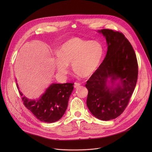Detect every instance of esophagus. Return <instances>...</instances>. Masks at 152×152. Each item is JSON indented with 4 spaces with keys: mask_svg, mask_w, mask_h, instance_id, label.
Masks as SVG:
<instances>
[{
    "mask_svg": "<svg viewBox=\"0 0 152 152\" xmlns=\"http://www.w3.org/2000/svg\"><path fill=\"white\" fill-rule=\"evenodd\" d=\"M80 85V84L79 83H77V82H75V84H74V87L75 88H77V87H79V86Z\"/></svg>",
    "mask_w": 152,
    "mask_h": 152,
    "instance_id": "34e87169",
    "label": "esophagus"
}]
</instances>
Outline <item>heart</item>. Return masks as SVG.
Returning a JSON list of instances; mask_svg holds the SVG:
<instances>
[{
  "mask_svg": "<svg viewBox=\"0 0 152 152\" xmlns=\"http://www.w3.org/2000/svg\"><path fill=\"white\" fill-rule=\"evenodd\" d=\"M103 56V48L97 41H88L79 38H72L60 46L54 59L59 73L66 76L72 64L76 75L88 77L99 68Z\"/></svg>",
  "mask_w": 152,
  "mask_h": 152,
  "instance_id": "b5f03b06",
  "label": "heart"
}]
</instances>
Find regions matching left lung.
I'll use <instances>...</instances> for the list:
<instances>
[{
    "label": "left lung",
    "instance_id": "1",
    "mask_svg": "<svg viewBox=\"0 0 152 152\" xmlns=\"http://www.w3.org/2000/svg\"><path fill=\"white\" fill-rule=\"evenodd\" d=\"M106 38L104 59L85 84L86 105L97 118L107 121L118 117L126 107L137 84L138 63L131 43L119 32L97 31Z\"/></svg>",
    "mask_w": 152,
    "mask_h": 152
}]
</instances>
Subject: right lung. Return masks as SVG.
I'll list each match as a JSON object with an SVG mask.
<instances>
[{"label":"right lung","instance_id":"1","mask_svg":"<svg viewBox=\"0 0 152 152\" xmlns=\"http://www.w3.org/2000/svg\"><path fill=\"white\" fill-rule=\"evenodd\" d=\"M17 82V80H15ZM73 83H52L38 99H29L23 96L17 88L23 103L39 121L53 123L60 120L66 112L69 98L73 90Z\"/></svg>","mask_w":152,"mask_h":152}]
</instances>
